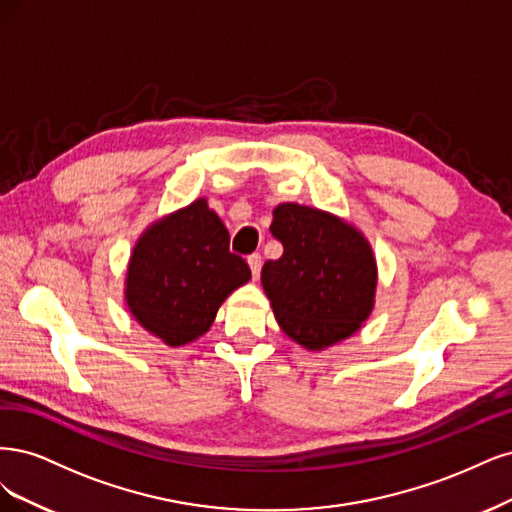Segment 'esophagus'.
<instances>
[{
	"mask_svg": "<svg viewBox=\"0 0 512 512\" xmlns=\"http://www.w3.org/2000/svg\"><path fill=\"white\" fill-rule=\"evenodd\" d=\"M249 268H251V274H253V278H259V272H261V255L259 253H253V255H249Z\"/></svg>",
	"mask_w": 512,
	"mask_h": 512,
	"instance_id": "34e87169",
	"label": "esophagus"
}]
</instances>
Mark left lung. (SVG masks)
I'll return each mask as SVG.
<instances>
[{
  "instance_id": "1",
  "label": "left lung",
  "mask_w": 512,
  "mask_h": 512,
  "mask_svg": "<svg viewBox=\"0 0 512 512\" xmlns=\"http://www.w3.org/2000/svg\"><path fill=\"white\" fill-rule=\"evenodd\" d=\"M270 232L283 255L263 263L261 283L285 334L323 349L355 334L370 315L376 266L370 244L332 214L280 204Z\"/></svg>"
}]
</instances>
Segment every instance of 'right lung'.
Returning <instances> with one entry per match:
<instances>
[{
  "label": "right lung",
  "mask_w": 512,
  "mask_h": 512,
  "mask_svg": "<svg viewBox=\"0 0 512 512\" xmlns=\"http://www.w3.org/2000/svg\"><path fill=\"white\" fill-rule=\"evenodd\" d=\"M251 268L229 251V232L206 200L155 223L136 244L127 270V306L170 346L200 338Z\"/></svg>",
  "instance_id": "1"
}]
</instances>
